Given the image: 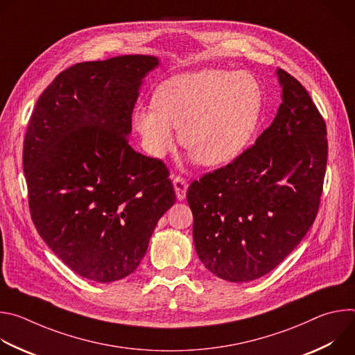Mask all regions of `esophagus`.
<instances>
[{
    "label": "esophagus",
    "instance_id": "esophagus-1",
    "mask_svg": "<svg viewBox=\"0 0 355 355\" xmlns=\"http://www.w3.org/2000/svg\"><path fill=\"white\" fill-rule=\"evenodd\" d=\"M173 184H174V189L177 193V198L180 200H182L187 195V189H188V181L181 177V175H173Z\"/></svg>",
    "mask_w": 355,
    "mask_h": 355
}]
</instances>
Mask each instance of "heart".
Here are the masks:
<instances>
[{"label":"heart","mask_w":355,"mask_h":355,"mask_svg":"<svg viewBox=\"0 0 355 355\" xmlns=\"http://www.w3.org/2000/svg\"><path fill=\"white\" fill-rule=\"evenodd\" d=\"M153 107L133 112V125L150 155L164 156L180 140L196 160L220 166L234 160L260 122L263 95L247 73L207 69L177 76L155 92Z\"/></svg>","instance_id":"1"}]
</instances>
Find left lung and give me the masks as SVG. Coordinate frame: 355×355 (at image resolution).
<instances>
[{
	"mask_svg": "<svg viewBox=\"0 0 355 355\" xmlns=\"http://www.w3.org/2000/svg\"><path fill=\"white\" fill-rule=\"evenodd\" d=\"M272 123L232 163L188 191L199 260L216 277L248 282L272 271L313 225L327 164V129L309 92L282 69Z\"/></svg>",
	"mask_w": 355,
	"mask_h": 355,
	"instance_id": "obj_1",
	"label": "left lung"
}]
</instances>
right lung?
<instances>
[{"instance_id":"1","label":"right lung","mask_w":355,"mask_h":355,"mask_svg":"<svg viewBox=\"0 0 355 355\" xmlns=\"http://www.w3.org/2000/svg\"><path fill=\"white\" fill-rule=\"evenodd\" d=\"M157 66L141 55L77 63L47 85L28 123L22 162L33 225L69 268L95 282L139 267L177 199L167 166L128 137L141 78Z\"/></svg>"}]
</instances>
